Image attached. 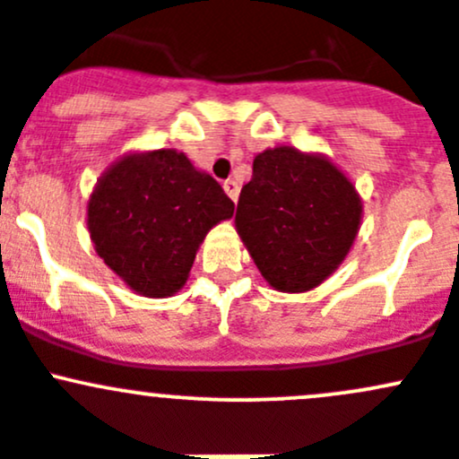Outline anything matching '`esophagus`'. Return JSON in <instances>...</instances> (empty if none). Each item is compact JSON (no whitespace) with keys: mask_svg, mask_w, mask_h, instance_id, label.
<instances>
[{"mask_svg":"<svg viewBox=\"0 0 459 459\" xmlns=\"http://www.w3.org/2000/svg\"><path fill=\"white\" fill-rule=\"evenodd\" d=\"M224 191H226V195L230 197V200L238 202V197H239V184L235 182V179H226V182H224Z\"/></svg>","mask_w":459,"mask_h":459,"instance_id":"1","label":"esophagus"}]
</instances>
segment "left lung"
Returning <instances> with one entry per match:
<instances>
[{"label":"left lung","instance_id":"obj_1","mask_svg":"<svg viewBox=\"0 0 459 459\" xmlns=\"http://www.w3.org/2000/svg\"><path fill=\"white\" fill-rule=\"evenodd\" d=\"M362 220L355 186L335 164L290 146L253 161L235 224L264 280L299 293L326 280L349 253Z\"/></svg>","mask_w":459,"mask_h":459}]
</instances>
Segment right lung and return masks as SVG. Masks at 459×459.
<instances>
[{"label": "right lung", "mask_w": 459, "mask_h": 459, "mask_svg": "<svg viewBox=\"0 0 459 459\" xmlns=\"http://www.w3.org/2000/svg\"><path fill=\"white\" fill-rule=\"evenodd\" d=\"M224 188L184 152L161 148L110 166L88 202L97 255L135 293L169 298L191 273L208 230L233 217Z\"/></svg>", "instance_id": "add662e5"}]
</instances>
